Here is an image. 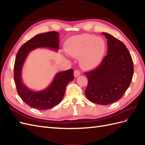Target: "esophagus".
I'll return each instance as SVG.
<instances>
[{
	"label": "esophagus",
	"mask_w": 145,
	"mask_h": 145,
	"mask_svg": "<svg viewBox=\"0 0 145 145\" xmlns=\"http://www.w3.org/2000/svg\"><path fill=\"white\" fill-rule=\"evenodd\" d=\"M80 75V72L78 71V70L76 69L74 71V76L75 77H77L78 76H79Z\"/></svg>",
	"instance_id": "obj_1"
}]
</instances>
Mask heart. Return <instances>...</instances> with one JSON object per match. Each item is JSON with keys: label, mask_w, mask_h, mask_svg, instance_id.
Wrapping results in <instances>:
<instances>
[{"label": "heart", "mask_w": 145, "mask_h": 145, "mask_svg": "<svg viewBox=\"0 0 145 145\" xmlns=\"http://www.w3.org/2000/svg\"><path fill=\"white\" fill-rule=\"evenodd\" d=\"M106 44L103 39L94 35L84 34L72 37L67 41L65 50L74 57H80V64L83 68L97 66L105 54Z\"/></svg>", "instance_id": "heart-1"}]
</instances>
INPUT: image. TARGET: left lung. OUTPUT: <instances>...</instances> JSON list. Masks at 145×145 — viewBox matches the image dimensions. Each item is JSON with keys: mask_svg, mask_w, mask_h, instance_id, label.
Instances as JSON below:
<instances>
[{"mask_svg": "<svg viewBox=\"0 0 145 145\" xmlns=\"http://www.w3.org/2000/svg\"><path fill=\"white\" fill-rule=\"evenodd\" d=\"M102 34L108 40V54L97 68L85 73L88 80L85 93L91 102L107 105L124 95L132 80L134 67L124 43L108 33Z\"/></svg>", "mask_w": 145, "mask_h": 145, "instance_id": "8db88e82", "label": "left lung"}]
</instances>
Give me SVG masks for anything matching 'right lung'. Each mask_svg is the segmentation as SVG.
I'll return each instance as SVG.
<instances>
[{
  "label": "right lung",
  "instance_id": "1",
  "mask_svg": "<svg viewBox=\"0 0 145 145\" xmlns=\"http://www.w3.org/2000/svg\"><path fill=\"white\" fill-rule=\"evenodd\" d=\"M59 33L50 31L39 34L22 46L16 55L14 67V78L17 93L24 102L31 108L40 110L49 109L60 103L65 95L68 83L73 80L74 71L70 69L56 74L53 80L46 89L34 91L24 83L22 72L29 52L37 48H47L57 51Z\"/></svg>",
  "mask_w": 145,
  "mask_h": 145
}]
</instances>
